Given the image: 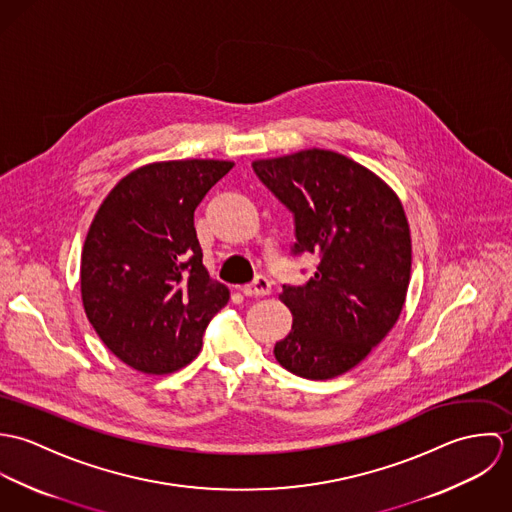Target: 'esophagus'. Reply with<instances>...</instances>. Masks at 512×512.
I'll use <instances>...</instances> for the list:
<instances>
[{
  "label": "esophagus",
  "mask_w": 512,
  "mask_h": 512,
  "mask_svg": "<svg viewBox=\"0 0 512 512\" xmlns=\"http://www.w3.org/2000/svg\"><path fill=\"white\" fill-rule=\"evenodd\" d=\"M242 292L246 293V295H250V297L270 295V292H272V284H270V280H268L266 276H256L254 282H250V284H246V286L242 288Z\"/></svg>",
  "instance_id": "obj_1"
}]
</instances>
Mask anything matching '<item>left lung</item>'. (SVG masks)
<instances>
[{"label": "left lung", "instance_id": "left-lung-1", "mask_svg": "<svg viewBox=\"0 0 512 512\" xmlns=\"http://www.w3.org/2000/svg\"><path fill=\"white\" fill-rule=\"evenodd\" d=\"M252 167L293 213V254L321 258L303 286L280 293L293 323L274 347L276 361L309 380L335 378L400 317L412 270L404 207L378 175L337 151L301 149Z\"/></svg>", "mask_w": 512, "mask_h": 512}]
</instances>
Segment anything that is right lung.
Masks as SVG:
<instances>
[{
    "label": "right lung",
    "mask_w": 512,
    "mask_h": 512,
    "mask_svg": "<svg viewBox=\"0 0 512 512\" xmlns=\"http://www.w3.org/2000/svg\"><path fill=\"white\" fill-rule=\"evenodd\" d=\"M232 161L144 165L108 193L88 228L80 293L102 343L128 366L169 374L203 347L230 292L203 266L195 209Z\"/></svg>",
    "instance_id": "add662e5"
}]
</instances>
